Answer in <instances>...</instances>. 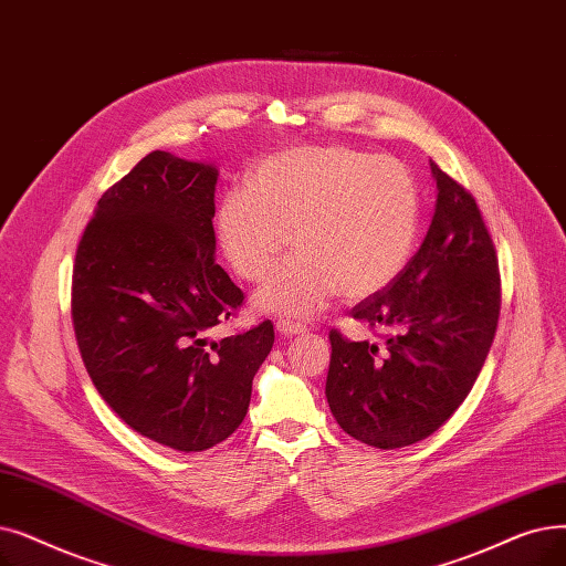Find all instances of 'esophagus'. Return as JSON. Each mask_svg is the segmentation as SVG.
Returning a JSON list of instances; mask_svg holds the SVG:
<instances>
[{
  "instance_id": "esophagus-1",
  "label": "esophagus",
  "mask_w": 566,
  "mask_h": 566,
  "mask_svg": "<svg viewBox=\"0 0 566 566\" xmlns=\"http://www.w3.org/2000/svg\"><path fill=\"white\" fill-rule=\"evenodd\" d=\"M277 333L282 335V337H293V335H303V333H307V326H303V324H296V322H286V318H282V322H277Z\"/></svg>"
}]
</instances>
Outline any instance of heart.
Returning a JSON list of instances; mask_svg holds the SVG:
<instances>
[{"mask_svg":"<svg viewBox=\"0 0 566 566\" xmlns=\"http://www.w3.org/2000/svg\"><path fill=\"white\" fill-rule=\"evenodd\" d=\"M421 227V193L396 157L347 145L293 147L259 161L250 187L229 189L214 233L235 275L261 282L254 307L310 318L337 293L360 301L384 291L407 268Z\"/></svg>","mask_w":566,"mask_h":566,"instance_id":"b5f03b06","label":"heart"}]
</instances>
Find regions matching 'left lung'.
<instances>
[{"label":"left lung","mask_w":566,"mask_h":566,"mask_svg":"<svg viewBox=\"0 0 566 566\" xmlns=\"http://www.w3.org/2000/svg\"><path fill=\"white\" fill-rule=\"evenodd\" d=\"M432 224L402 275L352 314L390 328L384 349L331 331L326 398L339 428L377 449L430 437L470 396L500 318L493 240L467 193L430 161Z\"/></svg>","instance_id":"1"}]
</instances>
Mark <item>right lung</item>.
Masks as SVG:
<instances>
[{
	"label": "right lung",
	"mask_w": 566,
	"mask_h": 566,
	"mask_svg": "<svg viewBox=\"0 0 566 566\" xmlns=\"http://www.w3.org/2000/svg\"><path fill=\"white\" fill-rule=\"evenodd\" d=\"M219 170L155 150L94 208L73 265L71 316L92 384L132 430L182 453L242 423L273 324L210 339L242 303L214 263Z\"/></svg>",
	"instance_id": "obj_1"
}]
</instances>
